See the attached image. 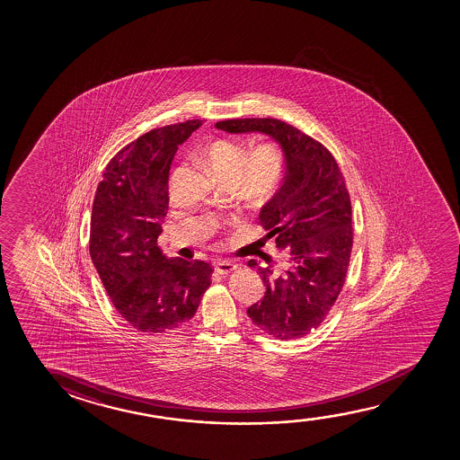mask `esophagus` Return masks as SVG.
I'll list each match as a JSON object with an SVG mask.
<instances>
[{"label":"esophagus","instance_id":"esophagus-1","mask_svg":"<svg viewBox=\"0 0 460 460\" xmlns=\"http://www.w3.org/2000/svg\"><path fill=\"white\" fill-rule=\"evenodd\" d=\"M237 269V264L233 262V261H218L217 264H215V271L217 273H220V275H227V273H231V271L235 270Z\"/></svg>","mask_w":460,"mask_h":460}]
</instances>
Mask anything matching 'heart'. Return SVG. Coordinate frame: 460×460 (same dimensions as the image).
<instances>
[{
  "label": "heart",
  "instance_id": "heart-1",
  "mask_svg": "<svg viewBox=\"0 0 460 460\" xmlns=\"http://www.w3.org/2000/svg\"><path fill=\"white\" fill-rule=\"evenodd\" d=\"M204 162L218 181L235 182L252 206L269 201L284 177V155L275 143L256 146L248 155L242 146L217 139L202 151Z\"/></svg>",
  "mask_w": 460,
  "mask_h": 460
}]
</instances>
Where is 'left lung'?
I'll list each match as a JSON object with an SVG mask.
<instances>
[{"mask_svg": "<svg viewBox=\"0 0 460 460\" xmlns=\"http://www.w3.org/2000/svg\"><path fill=\"white\" fill-rule=\"evenodd\" d=\"M234 135L264 133L284 154L283 185L265 202L259 221L284 254V270L256 267L264 298L246 309L254 325L278 340L319 327L346 281L352 252V206L340 166L325 146L283 120L246 118L217 122Z\"/></svg>", "mask_w": 460, "mask_h": 460, "instance_id": "8db88e82", "label": "left lung"}]
</instances>
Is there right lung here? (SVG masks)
Wrapping results in <instances>:
<instances>
[{
	"mask_svg": "<svg viewBox=\"0 0 460 460\" xmlns=\"http://www.w3.org/2000/svg\"><path fill=\"white\" fill-rule=\"evenodd\" d=\"M202 120L154 128L114 155L95 191L89 252L108 296L143 333H164L195 315L210 286L204 261L164 258L157 246L168 212L177 147Z\"/></svg>",
	"mask_w": 460,
	"mask_h": 460,
	"instance_id": "obj_1",
	"label": "right lung"
}]
</instances>
